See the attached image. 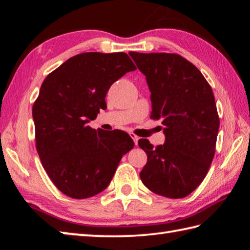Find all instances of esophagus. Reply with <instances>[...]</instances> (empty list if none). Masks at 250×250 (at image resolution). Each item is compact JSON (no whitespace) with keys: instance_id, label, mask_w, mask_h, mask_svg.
I'll use <instances>...</instances> for the list:
<instances>
[{"instance_id":"1","label":"esophagus","mask_w":250,"mask_h":250,"mask_svg":"<svg viewBox=\"0 0 250 250\" xmlns=\"http://www.w3.org/2000/svg\"><path fill=\"white\" fill-rule=\"evenodd\" d=\"M130 137L132 138V140H133V142H134V145L137 146V145H138V140H139V137H138V135H135L134 133H130Z\"/></svg>"}]
</instances>
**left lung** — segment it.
Returning <instances> with one entry per match:
<instances>
[{
  "label": "left lung",
  "instance_id": "1",
  "mask_svg": "<svg viewBox=\"0 0 250 250\" xmlns=\"http://www.w3.org/2000/svg\"><path fill=\"white\" fill-rule=\"evenodd\" d=\"M129 55L146 77L153 120H161L164 145L138 141L147 155L142 183L158 195L191 194L209 170L215 155L219 117L213 90L191 62L174 53Z\"/></svg>",
  "mask_w": 250,
  "mask_h": 250
}]
</instances>
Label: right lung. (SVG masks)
<instances>
[{"label":"right lung","mask_w":250,"mask_h":250,"mask_svg":"<svg viewBox=\"0 0 250 250\" xmlns=\"http://www.w3.org/2000/svg\"><path fill=\"white\" fill-rule=\"evenodd\" d=\"M137 69L125 53H83L52 71L33 104L36 150L54 185L71 198L103 192L134 143L121 130L87 125L107 108L111 84Z\"/></svg>","instance_id":"obj_1"}]
</instances>
